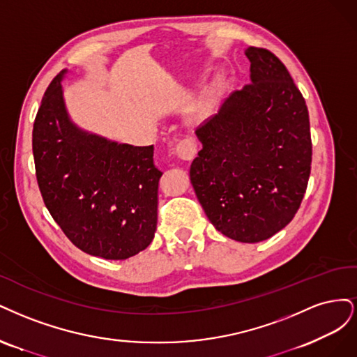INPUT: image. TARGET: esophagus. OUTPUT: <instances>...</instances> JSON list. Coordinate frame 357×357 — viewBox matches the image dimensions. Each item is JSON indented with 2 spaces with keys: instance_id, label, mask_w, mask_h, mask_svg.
<instances>
[{
  "instance_id": "1",
  "label": "esophagus",
  "mask_w": 357,
  "mask_h": 357,
  "mask_svg": "<svg viewBox=\"0 0 357 357\" xmlns=\"http://www.w3.org/2000/svg\"><path fill=\"white\" fill-rule=\"evenodd\" d=\"M175 151L178 157L182 160H192L195 154H197V145H195V142L192 141V137L185 136L176 144Z\"/></svg>"
}]
</instances>
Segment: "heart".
I'll return each mask as SVG.
<instances>
[{"instance_id":"heart-1","label":"heart","mask_w":357,"mask_h":357,"mask_svg":"<svg viewBox=\"0 0 357 357\" xmlns=\"http://www.w3.org/2000/svg\"><path fill=\"white\" fill-rule=\"evenodd\" d=\"M213 105V89L206 90L204 93L194 102L192 105V114L197 119H203L204 116H208V112L211 111Z\"/></svg>"}]
</instances>
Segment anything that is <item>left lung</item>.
I'll return each instance as SVG.
<instances>
[{"mask_svg":"<svg viewBox=\"0 0 357 357\" xmlns=\"http://www.w3.org/2000/svg\"><path fill=\"white\" fill-rule=\"evenodd\" d=\"M250 83L233 91L220 112L200 124L203 148L190 178L213 227L258 243L289 224L312 170L308 109L275 54L249 47Z\"/></svg>","mask_w":357,"mask_h":357,"instance_id":"obj_1","label":"left lung"}]
</instances>
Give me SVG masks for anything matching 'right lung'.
<instances>
[{"instance_id":"1","label":"right lung","mask_w":357,"mask_h":357,"mask_svg":"<svg viewBox=\"0 0 357 357\" xmlns=\"http://www.w3.org/2000/svg\"><path fill=\"white\" fill-rule=\"evenodd\" d=\"M53 78L33 121L32 153L45 208L83 252L128 259L149 246L157 228L154 146L117 144L68 117L62 77Z\"/></svg>"}]
</instances>
